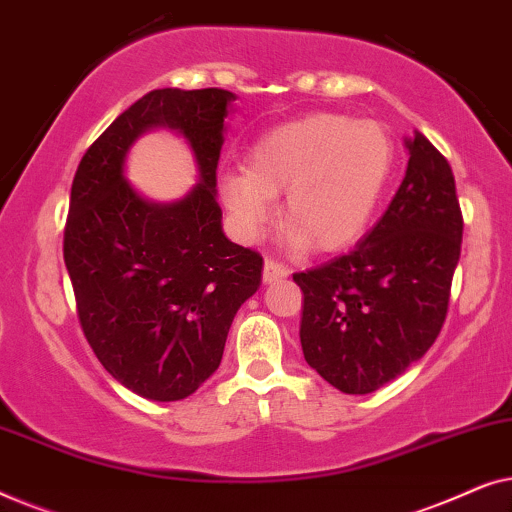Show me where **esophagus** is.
I'll use <instances>...</instances> for the list:
<instances>
[{
  "label": "esophagus",
  "mask_w": 512,
  "mask_h": 512,
  "mask_svg": "<svg viewBox=\"0 0 512 512\" xmlns=\"http://www.w3.org/2000/svg\"><path fill=\"white\" fill-rule=\"evenodd\" d=\"M289 277V270L284 268L282 263L272 261V258H265V265H263V282H282V279Z\"/></svg>",
  "instance_id": "1"
}]
</instances>
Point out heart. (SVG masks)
Instances as JSON below:
<instances>
[{"label":"heart","mask_w":512,"mask_h":512,"mask_svg":"<svg viewBox=\"0 0 512 512\" xmlns=\"http://www.w3.org/2000/svg\"><path fill=\"white\" fill-rule=\"evenodd\" d=\"M394 163V144L373 121L312 114L270 130L244 170L223 172L219 193L242 235H256L284 193L279 223L300 247L340 251L373 219Z\"/></svg>","instance_id":"heart-1"}]
</instances>
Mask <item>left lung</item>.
<instances>
[{"label": "left lung", "mask_w": 512, "mask_h": 512, "mask_svg": "<svg viewBox=\"0 0 512 512\" xmlns=\"http://www.w3.org/2000/svg\"><path fill=\"white\" fill-rule=\"evenodd\" d=\"M387 212L345 256L296 272L305 361L335 389L370 394L422 359L450 307L461 256L457 186L447 158L415 130Z\"/></svg>", "instance_id": "1"}]
</instances>
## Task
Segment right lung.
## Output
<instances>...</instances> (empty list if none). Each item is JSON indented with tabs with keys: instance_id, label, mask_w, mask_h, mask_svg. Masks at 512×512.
Returning a JSON list of instances; mask_svg holds the SVG:
<instances>
[{
	"instance_id": "1",
	"label": "right lung",
	"mask_w": 512,
	"mask_h": 512,
	"mask_svg": "<svg viewBox=\"0 0 512 512\" xmlns=\"http://www.w3.org/2000/svg\"><path fill=\"white\" fill-rule=\"evenodd\" d=\"M223 88L151 90L83 153L72 181L62 254L76 314L107 373L151 401L191 396L219 368L237 310L261 286L263 256L221 230L216 167ZM167 124L192 144L201 184L151 206L122 179L129 144Z\"/></svg>"
}]
</instances>
